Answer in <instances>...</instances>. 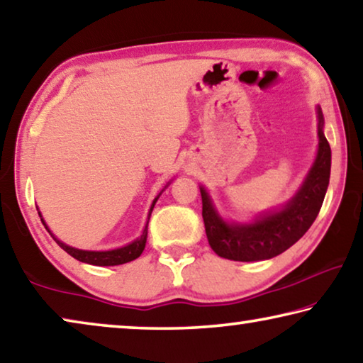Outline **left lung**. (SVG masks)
<instances>
[{
	"instance_id": "left-lung-1",
	"label": "left lung",
	"mask_w": 363,
	"mask_h": 363,
	"mask_svg": "<svg viewBox=\"0 0 363 363\" xmlns=\"http://www.w3.org/2000/svg\"><path fill=\"white\" fill-rule=\"evenodd\" d=\"M318 113V152L306 181L278 211H269L249 224L226 223L218 215L208 192L202 194V216L208 244L216 255L234 262L268 260L294 245L312 226L323 205L330 184L331 148L323 134V113Z\"/></svg>"
}]
</instances>
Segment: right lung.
Returning <instances> with one entry per match:
<instances>
[{"mask_svg":"<svg viewBox=\"0 0 363 363\" xmlns=\"http://www.w3.org/2000/svg\"><path fill=\"white\" fill-rule=\"evenodd\" d=\"M160 197V195H158ZM158 197L153 200V203L150 206V211H148V220H150V215H152V210L155 203H157ZM40 215V211H38ZM40 218H42V215H40ZM42 223L43 226L47 228V231L51 234V231L47 226V223L43 221L42 218ZM148 221L145 224V228H143V233L139 239H135L134 242H130L128 245L121 247V249H114V250H105V252H95V250H80V249H74V247L71 245H66L65 242H61L60 239H56L53 234H51V238H53L56 240V244L61 247L62 250L67 252L69 255L76 258V260L79 262H84V263H89V264H95V267H114V264H123V263H128V262H132L135 260V258H139L140 254L143 252V249H145V242H147V234H148Z\"/></svg>","mask_w":363,"mask_h":363,"instance_id":"right-lung-1","label":"right lung"}]
</instances>
